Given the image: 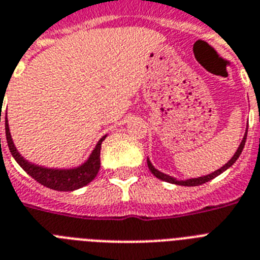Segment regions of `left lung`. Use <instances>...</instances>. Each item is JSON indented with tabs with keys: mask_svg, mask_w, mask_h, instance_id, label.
<instances>
[{
	"mask_svg": "<svg viewBox=\"0 0 260 260\" xmlns=\"http://www.w3.org/2000/svg\"><path fill=\"white\" fill-rule=\"evenodd\" d=\"M246 139H247V132L244 134V137L243 140H242V143H240V145L238 147V149H236L235 155L231 157V160H230L229 163H225L224 166L221 167V168H219V170L214 171L212 174L210 175H206V176H200V178H193V179H187V180H178V179L172 178V176H170V175H166L163 174V172H160V171H157L155 168V167L152 166V163L149 161V159H147V163H148V168L149 171H151L152 174L155 175L156 178L160 179V180L163 181H168V183H172V184H178V185H185V187H195V185H202L204 184V183H207V181L212 180L214 178H216V176H219L220 174H223L225 170H229L230 167L233 166L234 163H235L236 160L239 159L240 153H242V151H243L244 148V144H246Z\"/></svg>",
	"mask_w": 260,
	"mask_h": 260,
	"instance_id": "left-lung-1",
	"label": "left lung"
}]
</instances>
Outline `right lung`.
<instances>
[{
    "label": "right lung",
    "instance_id": "1",
    "mask_svg": "<svg viewBox=\"0 0 260 260\" xmlns=\"http://www.w3.org/2000/svg\"><path fill=\"white\" fill-rule=\"evenodd\" d=\"M5 132L9 151L13 155L17 163L20 164L21 168L27 175H30L36 181H39L40 184L45 185V187L50 189H56V191H75V189H79L84 187V185L89 184L90 181L96 178L97 172L100 170L101 143H103V140L107 136H103L99 140V143L96 144L90 156L84 164H81L80 167H76V168H71V170H54V168H45V167H40L29 163L27 160H25L18 153V151L14 147L13 140H12V136H10L9 124H8L6 117Z\"/></svg>",
    "mask_w": 260,
    "mask_h": 260
}]
</instances>
